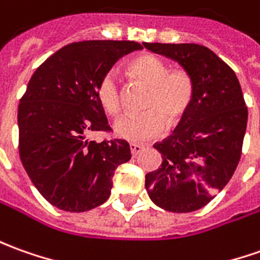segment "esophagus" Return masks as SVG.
Returning <instances> with one entry per match:
<instances>
[{"label": "esophagus", "mask_w": 260, "mask_h": 260, "mask_svg": "<svg viewBox=\"0 0 260 260\" xmlns=\"http://www.w3.org/2000/svg\"><path fill=\"white\" fill-rule=\"evenodd\" d=\"M142 151H145V146L138 144H131V153H132V156H138Z\"/></svg>", "instance_id": "esophagus-1"}]
</instances>
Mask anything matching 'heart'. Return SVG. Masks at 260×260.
I'll return each instance as SVG.
<instances>
[{"label": "heart", "instance_id": "obj_1", "mask_svg": "<svg viewBox=\"0 0 260 260\" xmlns=\"http://www.w3.org/2000/svg\"><path fill=\"white\" fill-rule=\"evenodd\" d=\"M126 72L137 82L148 86L138 115H125L114 123L116 137L129 142H146L162 134L168 125L182 121L195 98V81L188 71H169L165 61L152 54H144L126 65ZM96 100L108 115H118L121 109V88L114 72L101 77L95 89Z\"/></svg>", "mask_w": 260, "mask_h": 260}]
</instances>
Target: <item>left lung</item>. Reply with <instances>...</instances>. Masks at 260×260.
<instances>
[{
	"label": "left lung",
	"instance_id": "1",
	"mask_svg": "<svg viewBox=\"0 0 260 260\" xmlns=\"http://www.w3.org/2000/svg\"><path fill=\"white\" fill-rule=\"evenodd\" d=\"M144 47L176 61L195 81L189 112L171 137L153 145L162 164L146 174L145 188L165 211H198L225 188L241 159L248 123L241 84L234 70L204 45L144 42Z\"/></svg>",
	"mask_w": 260,
	"mask_h": 260
}]
</instances>
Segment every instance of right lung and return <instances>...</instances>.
Segmentation results:
<instances>
[{"label":"right lung","mask_w":260,"mask_h":260,"mask_svg":"<svg viewBox=\"0 0 260 260\" xmlns=\"http://www.w3.org/2000/svg\"><path fill=\"white\" fill-rule=\"evenodd\" d=\"M142 49L134 41L65 45L37 68L18 105L19 158L49 204L85 212L111 195L112 178L131 159L125 139L91 141L111 131L95 89L121 56Z\"/></svg>","instance_id":"obj_1"}]
</instances>
